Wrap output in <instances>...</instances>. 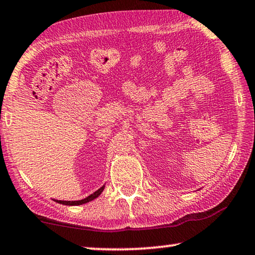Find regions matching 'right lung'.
<instances>
[{
  "label": "right lung",
  "instance_id": "1",
  "mask_svg": "<svg viewBox=\"0 0 255 255\" xmlns=\"http://www.w3.org/2000/svg\"><path fill=\"white\" fill-rule=\"evenodd\" d=\"M104 190V185L102 188H100L97 190V191H95L93 195H90V196H88L87 197V198H85V199H81V200H74V201H65V200H56L57 203H59V204H63V205H68V206H73V205H82V204H86V203H88V201H91L93 199H95V198H97L98 196L101 195L102 193V191H103Z\"/></svg>",
  "mask_w": 255,
  "mask_h": 255
}]
</instances>
